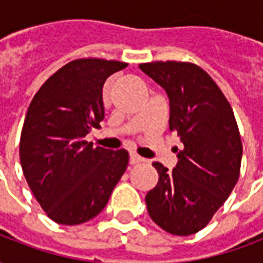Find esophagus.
<instances>
[{
  "label": "esophagus",
  "mask_w": 263,
  "mask_h": 263,
  "mask_svg": "<svg viewBox=\"0 0 263 263\" xmlns=\"http://www.w3.org/2000/svg\"><path fill=\"white\" fill-rule=\"evenodd\" d=\"M129 162H131L132 165H135V163L143 162V158H141V156L138 154H135V152H131V154H129Z\"/></svg>",
  "instance_id": "34e87169"
}]
</instances>
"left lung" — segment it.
<instances>
[{
  "mask_svg": "<svg viewBox=\"0 0 263 263\" xmlns=\"http://www.w3.org/2000/svg\"><path fill=\"white\" fill-rule=\"evenodd\" d=\"M139 69L169 97V128L183 149L176 167L154 162L159 182L145 197L151 218L173 235L203 230L237 184L242 143L232 108L201 67L187 62H152Z\"/></svg>",
  "mask_w": 263,
  "mask_h": 263,
  "instance_id": "1",
  "label": "left lung"
}]
</instances>
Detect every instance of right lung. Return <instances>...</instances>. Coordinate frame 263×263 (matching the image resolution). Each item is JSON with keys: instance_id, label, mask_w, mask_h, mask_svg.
Here are the masks:
<instances>
[{"instance_id": "right-lung-1", "label": "right lung", "mask_w": 263, "mask_h": 263, "mask_svg": "<svg viewBox=\"0 0 263 263\" xmlns=\"http://www.w3.org/2000/svg\"><path fill=\"white\" fill-rule=\"evenodd\" d=\"M125 67L117 60H73L31 101L21 134V166L37 203L58 224L77 226L100 214L128 166L125 149L92 148L86 141L104 120V83Z\"/></svg>"}]
</instances>
